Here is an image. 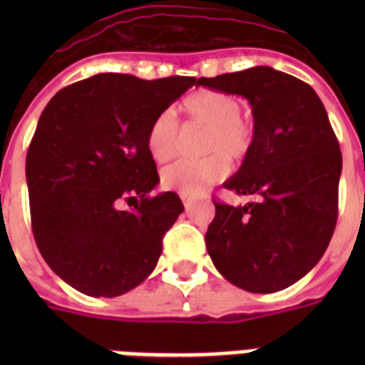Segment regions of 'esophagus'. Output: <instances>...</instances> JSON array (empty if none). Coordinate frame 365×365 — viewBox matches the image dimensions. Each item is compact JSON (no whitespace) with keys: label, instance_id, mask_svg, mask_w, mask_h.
Masks as SVG:
<instances>
[{"label":"esophagus","instance_id":"1","mask_svg":"<svg viewBox=\"0 0 365 365\" xmlns=\"http://www.w3.org/2000/svg\"><path fill=\"white\" fill-rule=\"evenodd\" d=\"M191 197H189V195H182V202H183V206H185V208H189V205H191Z\"/></svg>","mask_w":365,"mask_h":365}]
</instances>
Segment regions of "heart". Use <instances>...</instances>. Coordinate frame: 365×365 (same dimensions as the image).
Wrapping results in <instances>:
<instances>
[{
	"label": "heart",
	"mask_w": 365,
	"mask_h": 365,
	"mask_svg": "<svg viewBox=\"0 0 365 365\" xmlns=\"http://www.w3.org/2000/svg\"><path fill=\"white\" fill-rule=\"evenodd\" d=\"M191 125L206 126L202 149L212 153L200 160H178L163 170V187L182 195L202 193L229 174V159L242 160L254 145V125L242 113L237 96L214 88H199L182 100ZM148 149L157 163H168L180 149V123L172 111H160L148 128Z\"/></svg>",
	"instance_id": "1"
}]
</instances>
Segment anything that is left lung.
Listing matches in <instances>:
<instances>
[{
	"instance_id": "1",
	"label": "left lung",
	"mask_w": 365,
	"mask_h": 365,
	"mask_svg": "<svg viewBox=\"0 0 365 365\" xmlns=\"http://www.w3.org/2000/svg\"><path fill=\"white\" fill-rule=\"evenodd\" d=\"M197 85L239 94L254 115V145L223 187L255 200H214L206 250L246 292L288 288L320 261L337 223L343 157L326 108L311 85L269 66L200 77Z\"/></svg>"
}]
</instances>
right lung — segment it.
<instances>
[{"label": "right lung", "instance_id": "right-lung-1", "mask_svg": "<svg viewBox=\"0 0 365 365\" xmlns=\"http://www.w3.org/2000/svg\"><path fill=\"white\" fill-rule=\"evenodd\" d=\"M195 83L98 73L43 110L26 155L31 229L43 259L77 292L117 297L153 272L183 205L172 191L149 195L159 174L145 138Z\"/></svg>", "mask_w": 365, "mask_h": 365}]
</instances>
